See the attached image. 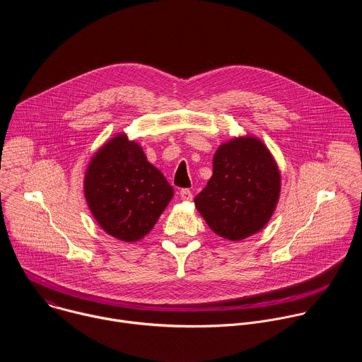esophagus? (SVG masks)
<instances>
[{"label": "esophagus", "instance_id": "obj_1", "mask_svg": "<svg viewBox=\"0 0 362 362\" xmlns=\"http://www.w3.org/2000/svg\"><path fill=\"white\" fill-rule=\"evenodd\" d=\"M180 199L185 200V202H190L193 199V194H192V192L189 189H182L180 190Z\"/></svg>", "mask_w": 362, "mask_h": 362}]
</instances>
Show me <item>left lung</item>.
<instances>
[{
    "instance_id": "left-lung-1",
    "label": "left lung",
    "mask_w": 362,
    "mask_h": 362,
    "mask_svg": "<svg viewBox=\"0 0 362 362\" xmlns=\"http://www.w3.org/2000/svg\"><path fill=\"white\" fill-rule=\"evenodd\" d=\"M281 193V173L268 147L256 137H235L214 156V175L194 197L209 228L229 240H242L269 222Z\"/></svg>"
}]
</instances>
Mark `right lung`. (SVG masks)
Listing matches in <instances>:
<instances>
[{"label":"right lung","instance_id":"1","mask_svg":"<svg viewBox=\"0 0 362 362\" xmlns=\"http://www.w3.org/2000/svg\"><path fill=\"white\" fill-rule=\"evenodd\" d=\"M84 196L103 230L123 242H137L156 225L173 197V187L123 133L91 158Z\"/></svg>","mask_w":362,"mask_h":362}]
</instances>
